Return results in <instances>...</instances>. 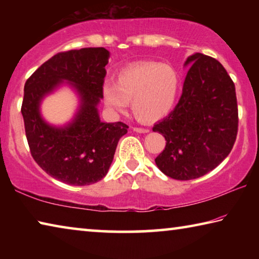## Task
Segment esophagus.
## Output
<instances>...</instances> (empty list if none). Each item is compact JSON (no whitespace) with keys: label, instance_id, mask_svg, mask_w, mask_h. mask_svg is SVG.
<instances>
[{"label":"esophagus","instance_id":"34e87169","mask_svg":"<svg viewBox=\"0 0 259 259\" xmlns=\"http://www.w3.org/2000/svg\"><path fill=\"white\" fill-rule=\"evenodd\" d=\"M133 130L135 131V133H138V134H147L148 129H145V128H137V126H135V128H133Z\"/></svg>","mask_w":259,"mask_h":259}]
</instances>
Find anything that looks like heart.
Returning <instances> with one entry per match:
<instances>
[{
  "instance_id": "heart-1",
  "label": "heart",
  "mask_w": 259,
  "mask_h": 259,
  "mask_svg": "<svg viewBox=\"0 0 259 259\" xmlns=\"http://www.w3.org/2000/svg\"><path fill=\"white\" fill-rule=\"evenodd\" d=\"M181 77L170 65L145 61L131 65L116 74L115 83L105 82L102 97L113 113H121L131 103L135 116L155 122L171 112L176 103Z\"/></svg>"
}]
</instances>
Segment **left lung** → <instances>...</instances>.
Returning <instances> with one entry per match:
<instances>
[{"instance_id":"obj_1","label":"left lung","mask_w":259,"mask_h":259,"mask_svg":"<svg viewBox=\"0 0 259 259\" xmlns=\"http://www.w3.org/2000/svg\"><path fill=\"white\" fill-rule=\"evenodd\" d=\"M183 94L174 111L153 126L165 138L155 163L177 181L211 171L230 154L238 133L235 87L218 60L200 52L187 57Z\"/></svg>"}]
</instances>
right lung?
Segmentation results:
<instances>
[{
	"label": "right lung",
	"instance_id": "add662e5",
	"mask_svg": "<svg viewBox=\"0 0 259 259\" xmlns=\"http://www.w3.org/2000/svg\"><path fill=\"white\" fill-rule=\"evenodd\" d=\"M109 56L105 48L60 52L25 83L21 114L33 159L68 185H90L106 176L117 143L128 133L123 122L100 121L98 106ZM63 86L76 94L78 106L71 120L56 126L42 117L40 105Z\"/></svg>",
	"mask_w": 259,
	"mask_h": 259
}]
</instances>
